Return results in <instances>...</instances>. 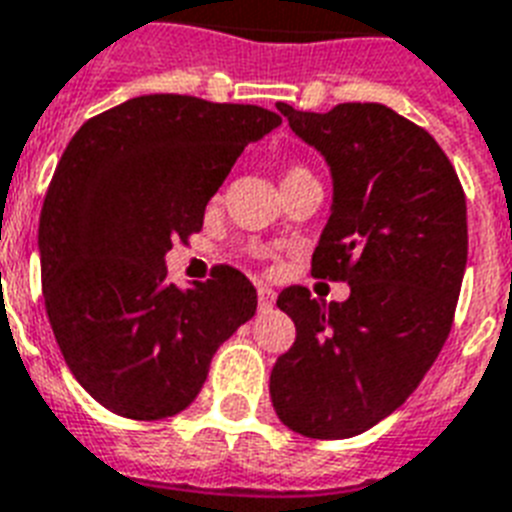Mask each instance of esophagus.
Instances as JSON below:
<instances>
[{"label":"esophagus","instance_id":"esophagus-1","mask_svg":"<svg viewBox=\"0 0 512 512\" xmlns=\"http://www.w3.org/2000/svg\"><path fill=\"white\" fill-rule=\"evenodd\" d=\"M273 303H276V292L271 287H265V284H257V305H260V311H271Z\"/></svg>","mask_w":512,"mask_h":512}]
</instances>
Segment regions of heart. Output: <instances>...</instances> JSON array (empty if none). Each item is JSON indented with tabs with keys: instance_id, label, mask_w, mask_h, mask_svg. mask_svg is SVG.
Listing matches in <instances>:
<instances>
[{
	"instance_id": "obj_1",
	"label": "heart",
	"mask_w": 512,
	"mask_h": 512,
	"mask_svg": "<svg viewBox=\"0 0 512 512\" xmlns=\"http://www.w3.org/2000/svg\"><path fill=\"white\" fill-rule=\"evenodd\" d=\"M303 175H311L308 167H303V164H289L287 170H284V180H281V183H287V180H295V177H303Z\"/></svg>"
}]
</instances>
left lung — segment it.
<instances>
[{
    "label": "left lung",
    "mask_w": 512,
    "mask_h": 512,
    "mask_svg": "<svg viewBox=\"0 0 512 512\" xmlns=\"http://www.w3.org/2000/svg\"><path fill=\"white\" fill-rule=\"evenodd\" d=\"M332 167L335 204L311 260L345 303L287 287L276 305L295 345L271 372L279 420L300 436L364 433L412 396L444 348L468 263V207L449 156L380 103L311 114L279 103Z\"/></svg>",
    "instance_id": "obj_1"
}]
</instances>
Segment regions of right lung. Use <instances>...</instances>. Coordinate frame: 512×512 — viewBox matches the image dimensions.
Masks as SVG:
<instances>
[{"label":"right lung","instance_id":"1","mask_svg":"<svg viewBox=\"0 0 512 512\" xmlns=\"http://www.w3.org/2000/svg\"><path fill=\"white\" fill-rule=\"evenodd\" d=\"M276 111L140 95L92 116L60 156L39 217L42 295L58 348L108 412L164 420L199 396L209 361L255 316L244 273L217 265L180 289L164 255Z\"/></svg>","mask_w":512,"mask_h":512}]
</instances>
